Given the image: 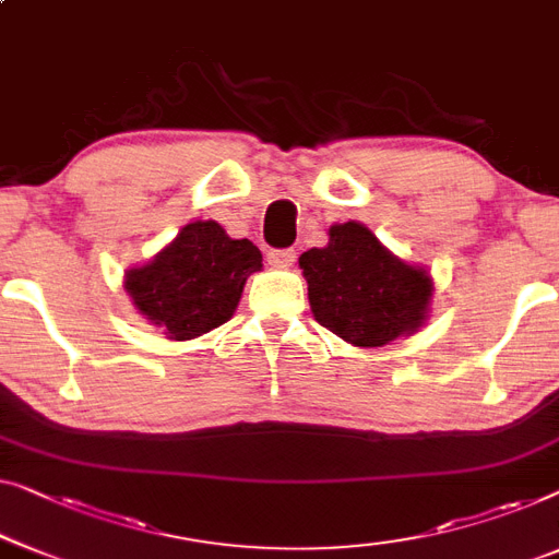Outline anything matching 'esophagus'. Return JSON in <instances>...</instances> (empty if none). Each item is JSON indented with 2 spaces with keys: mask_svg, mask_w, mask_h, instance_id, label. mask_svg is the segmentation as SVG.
Listing matches in <instances>:
<instances>
[{
  "mask_svg": "<svg viewBox=\"0 0 559 559\" xmlns=\"http://www.w3.org/2000/svg\"><path fill=\"white\" fill-rule=\"evenodd\" d=\"M295 249H272V252L266 254V262L277 266V270H287V266L295 264Z\"/></svg>",
  "mask_w": 559,
  "mask_h": 559,
  "instance_id": "esophagus-1",
  "label": "esophagus"
}]
</instances>
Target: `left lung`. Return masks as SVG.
I'll list each match as a JSON object with an SVG mask.
<instances>
[{"mask_svg": "<svg viewBox=\"0 0 559 559\" xmlns=\"http://www.w3.org/2000/svg\"><path fill=\"white\" fill-rule=\"evenodd\" d=\"M299 270L314 320L350 345H388L426 320V270L395 260L362 224H335L328 247L307 249Z\"/></svg>", "mask_w": 559, "mask_h": 559, "instance_id": "8db88e82", "label": "left lung"}]
</instances>
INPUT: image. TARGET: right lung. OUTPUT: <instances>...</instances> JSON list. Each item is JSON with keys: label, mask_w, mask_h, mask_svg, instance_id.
Listing matches in <instances>:
<instances>
[{"label": "right lung", "mask_w": 559, "mask_h": 559, "mask_svg": "<svg viewBox=\"0 0 559 559\" xmlns=\"http://www.w3.org/2000/svg\"><path fill=\"white\" fill-rule=\"evenodd\" d=\"M262 266L249 239H231L216 222L186 224L164 252L126 274V289L153 325L168 337L191 340L224 325L241 289Z\"/></svg>", "instance_id": "right-lung-1"}]
</instances>
